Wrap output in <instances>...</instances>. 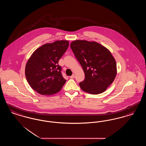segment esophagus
Instances as JSON below:
<instances>
[{
    "mask_svg": "<svg viewBox=\"0 0 146 146\" xmlns=\"http://www.w3.org/2000/svg\"><path fill=\"white\" fill-rule=\"evenodd\" d=\"M70 78H71V79H73V78H74V77H75V76H74V74H72V76H70Z\"/></svg>",
    "mask_w": 146,
    "mask_h": 146,
    "instance_id": "esophagus-1",
    "label": "esophagus"
}]
</instances>
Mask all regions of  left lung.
<instances>
[{
    "instance_id": "obj_1",
    "label": "left lung",
    "mask_w": 146,
    "mask_h": 146,
    "mask_svg": "<svg viewBox=\"0 0 146 146\" xmlns=\"http://www.w3.org/2000/svg\"><path fill=\"white\" fill-rule=\"evenodd\" d=\"M70 46L85 73V80L79 83L80 88L90 94L104 92L113 82L117 72L111 52L95 42L76 40Z\"/></svg>"
}]
</instances>
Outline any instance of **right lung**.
<instances>
[{
	"label": "right lung",
	"instance_id": "obj_1",
	"mask_svg": "<svg viewBox=\"0 0 146 146\" xmlns=\"http://www.w3.org/2000/svg\"><path fill=\"white\" fill-rule=\"evenodd\" d=\"M69 46L68 40H57L44 44L28 59L25 75L31 88L42 95L59 92L66 80L61 74L58 61Z\"/></svg>",
	"mask_w": 146,
	"mask_h": 146
}]
</instances>
